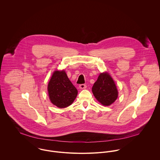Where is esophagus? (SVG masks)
Here are the masks:
<instances>
[{
    "label": "esophagus",
    "instance_id": "34e87169",
    "mask_svg": "<svg viewBox=\"0 0 160 160\" xmlns=\"http://www.w3.org/2000/svg\"><path fill=\"white\" fill-rule=\"evenodd\" d=\"M86 88H87V86H86V84H80V85H79V88H80L81 89H86Z\"/></svg>",
    "mask_w": 160,
    "mask_h": 160
}]
</instances>
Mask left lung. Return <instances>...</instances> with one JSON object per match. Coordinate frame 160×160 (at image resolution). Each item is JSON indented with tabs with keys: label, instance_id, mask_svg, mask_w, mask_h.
<instances>
[{
	"label": "left lung",
	"instance_id": "obj_1",
	"mask_svg": "<svg viewBox=\"0 0 160 160\" xmlns=\"http://www.w3.org/2000/svg\"><path fill=\"white\" fill-rule=\"evenodd\" d=\"M92 91L95 98L104 106L112 105L118 96L114 81L107 72L100 74Z\"/></svg>",
	"mask_w": 160,
	"mask_h": 160
}]
</instances>
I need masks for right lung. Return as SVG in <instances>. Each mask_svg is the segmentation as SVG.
<instances>
[{"instance_id": "1", "label": "right lung", "mask_w": 160, "mask_h": 160, "mask_svg": "<svg viewBox=\"0 0 160 160\" xmlns=\"http://www.w3.org/2000/svg\"><path fill=\"white\" fill-rule=\"evenodd\" d=\"M47 90L51 102L60 108L71 105L78 95V90L64 70L54 71L48 84Z\"/></svg>"}]
</instances>
